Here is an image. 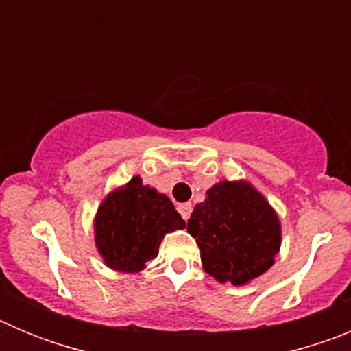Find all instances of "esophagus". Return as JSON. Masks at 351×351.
I'll return each mask as SVG.
<instances>
[{
	"label": "esophagus",
	"mask_w": 351,
	"mask_h": 351,
	"mask_svg": "<svg viewBox=\"0 0 351 351\" xmlns=\"http://www.w3.org/2000/svg\"><path fill=\"white\" fill-rule=\"evenodd\" d=\"M191 209H193V207H191V204H188V202H186V204H179V206H178L179 214H181L184 221H188V218H190Z\"/></svg>",
	"instance_id": "obj_1"
}]
</instances>
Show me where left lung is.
I'll use <instances>...</instances> for the list:
<instances>
[{
  "mask_svg": "<svg viewBox=\"0 0 351 351\" xmlns=\"http://www.w3.org/2000/svg\"><path fill=\"white\" fill-rule=\"evenodd\" d=\"M206 195L188 219V232L197 239L204 271L232 285L258 278L280 251L281 228L276 213L253 186L243 181H223Z\"/></svg>",
  "mask_w": 351,
  "mask_h": 351,
  "instance_id": "obj_1",
  "label": "left lung"
}]
</instances>
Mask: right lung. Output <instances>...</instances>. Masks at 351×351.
<instances>
[{"mask_svg": "<svg viewBox=\"0 0 351 351\" xmlns=\"http://www.w3.org/2000/svg\"><path fill=\"white\" fill-rule=\"evenodd\" d=\"M186 223L170 198L133 178L104 200L95 219L96 247L108 267L138 272L158 255L167 232Z\"/></svg>", "mask_w": 351, "mask_h": 351, "instance_id": "add662e5", "label": "right lung"}]
</instances>
